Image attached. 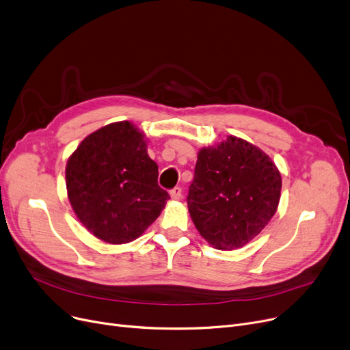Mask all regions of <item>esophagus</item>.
I'll return each instance as SVG.
<instances>
[{"instance_id": "esophagus-1", "label": "esophagus", "mask_w": 350, "mask_h": 350, "mask_svg": "<svg viewBox=\"0 0 350 350\" xmlns=\"http://www.w3.org/2000/svg\"><path fill=\"white\" fill-rule=\"evenodd\" d=\"M170 197L173 200H180L181 198V187H174L170 190Z\"/></svg>"}]
</instances>
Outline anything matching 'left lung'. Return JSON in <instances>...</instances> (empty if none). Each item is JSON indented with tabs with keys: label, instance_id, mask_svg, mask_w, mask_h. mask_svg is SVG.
<instances>
[{
	"label": "left lung",
	"instance_id": "8db88e82",
	"mask_svg": "<svg viewBox=\"0 0 350 350\" xmlns=\"http://www.w3.org/2000/svg\"><path fill=\"white\" fill-rule=\"evenodd\" d=\"M281 174L254 144L228 136L198 152L187 204L198 232L217 250L248 244L278 208Z\"/></svg>",
	"mask_w": 350,
	"mask_h": 350
}]
</instances>
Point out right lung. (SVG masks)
I'll return each instance as SVG.
<instances>
[{"label": "right lung", "instance_id": "obj_1", "mask_svg": "<svg viewBox=\"0 0 350 350\" xmlns=\"http://www.w3.org/2000/svg\"><path fill=\"white\" fill-rule=\"evenodd\" d=\"M143 137L131 122L107 124L85 137L68 160L70 206L105 243L136 240L170 198L157 185L159 167Z\"/></svg>", "mask_w": 350, "mask_h": 350}]
</instances>
